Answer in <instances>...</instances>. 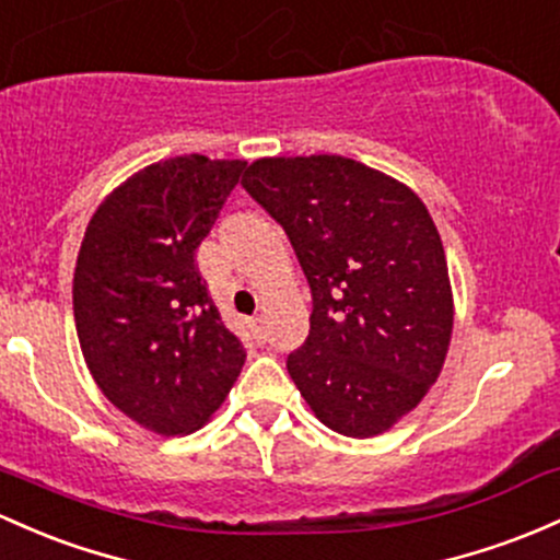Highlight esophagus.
Returning a JSON list of instances; mask_svg holds the SVG:
<instances>
[{
  "mask_svg": "<svg viewBox=\"0 0 560 560\" xmlns=\"http://www.w3.org/2000/svg\"><path fill=\"white\" fill-rule=\"evenodd\" d=\"M249 329H252V335H255L257 342H266V318L262 316L249 318Z\"/></svg>",
  "mask_w": 560,
  "mask_h": 560,
  "instance_id": "1",
  "label": "esophagus"
}]
</instances>
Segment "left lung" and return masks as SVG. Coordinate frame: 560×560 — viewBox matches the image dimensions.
I'll list each match as a JSON object with an SVG mask.
<instances>
[{
	"label": "left lung",
	"instance_id": "8db88e82",
	"mask_svg": "<svg viewBox=\"0 0 560 560\" xmlns=\"http://www.w3.org/2000/svg\"><path fill=\"white\" fill-rule=\"evenodd\" d=\"M242 186L290 236L311 284L308 340L287 370L313 415L372 439L444 370L454 298L444 244L409 186L335 153L266 156Z\"/></svg>",
	"mask_w": 560,
	"mask_h": 560
}]
</instances>
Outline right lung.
Instances as JSON below:
<instances>
[{
    "instance_id": "add662e5",
    "label": "right lung",
    "mask_w": 560,
    "mask_h": 560,
    "mask_svg": "<svg viewBox=\"0 0 560 560\" xmlns=\"http://www.w3.org/2000/svg\"><path fill=\"white\" fill-rule=\"evenodd\" d=\"M242 159H162L97 205L73 270V322L103 396L159 435L210 422L244 366L196 247L236 188Z\"/></svg>"
}]
</instances>
